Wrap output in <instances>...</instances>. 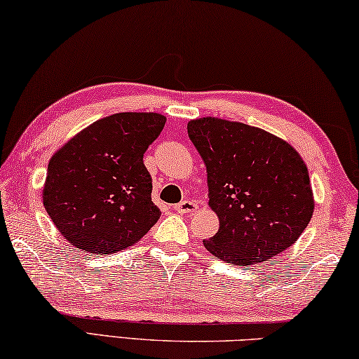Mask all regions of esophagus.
Returning a JSON list of instances; mask_svg holds the SVG:
<instances>
[{
	"label": "esophagus",
	"mask_w": 359,
	"mask_h": 359,
	"mask_svg": "<svg viewBox=\"0 0 359 359\" xmlns=\"http://www.w3.org/2000/svg\"><path fill=\"white\" fill-rule=\"evenodd\" d=\"M173 210H176L181 215L194 213V211L198 210V205L196 202H192V201H183V202H180L178 205H175Z\"/></svg>",
	"instance_id": "obj_1"
}]
</instances>
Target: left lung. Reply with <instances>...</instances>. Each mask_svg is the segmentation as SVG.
I'll return each mask as SVG.
<instances>
[{
	"label": "left lung",
	"mask_w": 359,
	"mask_h": 359,
	"mask_svg": "<svg viewBox=\"0 0 359 359\" xmlns=\"http://www.w3.org/2000/svg\"><path fill=\"white\" fill-rule=\"evenodd\" d=\"M187 133L207 167L208 205L219 218L205 248L248 267L294 245L315 210L301 154L259 127L213 116L187 122Z\"/></svg>",
	"instance_id": "left-lung-1"
}]
</instances>
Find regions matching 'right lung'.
I'll return each mask as SVG.
<instances>
[{"label": "right lung", "mask_w": 359, "mask_h": 359, "mask_svg": "<svg viewBox=\"0 0 359 359\" xmlns=\"http://www.w3.org/2000/svg\"><path fill=\"white\" fill-rule=\"evenodd\" d=\"M165 121L158 113L103 117L50 157L43 203L76 248L113 255L138 243L161 218L143 154Z\"/></svg>", "instance_id": "right-lung-1"}]
</instances>
